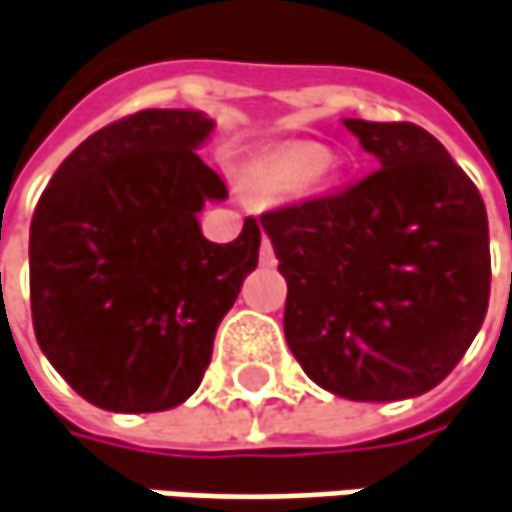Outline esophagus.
Returning a JSON list of instances; mask_svg holds the SVG:
<instances>
[{
    "instance_id": "1",
    "label": "esophagus",
    "mask_w": 512,
    "mask_h": 512,
    "mask_svg": "<svg viewBox=\"0 0 512 512\" xmlns=\"http://www.w3.org/2000/svg\"><path fill=\"white\" fill-rule=\"evenodd\" d=\"M259 262L262 265H273L276 262V253H273V244H270L268 236L262 239V247H259Z\"/></svg>"
}]
</instances>
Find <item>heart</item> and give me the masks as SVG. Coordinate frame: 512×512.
<instances>
[{"label":"heart","mask_w":512,"mask_h":512,"mask_svg":"<svg viewBox=\"0 0 512 512\" xmlns=\"http://www.w3.org/2000/svg\"><path fill=\"white\" fill-rule=\"evenodd\" d=\"M322 167H325V152H322V149H317V146H299V149L285 152V155L276 161L273 178L288 181V184H299V181L314 178Z\"/></svg>","instance_id":"b5f03b06"}]
</instances>
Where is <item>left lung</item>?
<instances>
[{
	"mask_svg": "<svg viewBox=\"0 0 512 512\" xmlns=\"http://www.w3.org/2000/svg\"><path fill=\"white\" fill-rule=\"evenodd\" d=\"M345 126L380 167L262 213L288 282L285 337L334 395H423L458 366L487 317V210L421 126L351 117Z\"/></svg>",
	"mask_w": 512,
	"mask_h": 512,
	"instance_id": "8db88e82",
	"label": "left lung"
}]
</instances>
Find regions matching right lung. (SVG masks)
<instances>
[{"label":"right lung","instance_id":"right-lung-1","mask_svg":"<svg viewBox=\"0 0 512 512\" xmlns=\"http://www.w3.org/2000/svg\"><path fill=\"white\" fill-rule=\"evenodd\" d=\"M213 120L143 109L80 143L31 218V317L65 383L109 412H164L201 386L262 230L207 242L195 213L227 184L195 146Z\"/></svg>","mask_w":512,"mask_h":512}]
</instances>
